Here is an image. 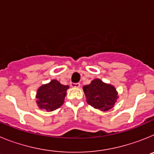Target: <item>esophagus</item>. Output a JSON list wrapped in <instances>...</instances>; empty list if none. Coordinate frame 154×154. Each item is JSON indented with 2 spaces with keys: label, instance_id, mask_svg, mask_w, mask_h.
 I'll use <instances>...</instances> for the list:
<instances>
[{
  "label": "esophagus",
  "instance_id": "34e87169",
  "mask_svg": "<svg viewBox=\"0 0 154 154\" xmlns=\"http://www.w3.org/2000/svg\"><path fill=\"white\" fill-rule=\"evenodd\" d=\"M80 83L79 82H77V83H74V82H72L71 83V86L73 87V88H79L80 87Z\"/></svg>",
  "mask_w": 154,
  "mask_h": 154
}]
</instances>
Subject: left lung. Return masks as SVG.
I'll list each match as a JSON object with an SVG mask.
<instances>
[{
    "mask_svg": "<svg viewBox=\"0 0 154 154\" xmlns=\"http://www.w3.org/2000/svg\"><path fill=\"white\" fill-rule=\"evenodd\" d=\"M82 89L87 103L102 111L112 109L119 98L117 91L113 85L105 83L99 79L92 80L89 85H85Z\"/></svg>",
    "mask_w": 154,
    "mask_h": 154,
    "instance_id": "obj_1",
    "label": "left lung"
}]
</instances>
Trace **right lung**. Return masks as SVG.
Segmentation results:
<instances>
[{
    "mask_svg": "<svg viewBox=\"0 0 154 154\" xmlns=\"http://www.w3.org/2000/svg\"><path fill=\"white\" fill-rule=\"evenodd\" d=\"M69 85H64L55 79L42 85L38 89L36 103L40 109L51 112L63 105Z\"/></svg>",
    "mask_w": 154,
    "mask_h": 154,
    "instance_id": "1",
    "label": "right lung"
}]
</instances>
